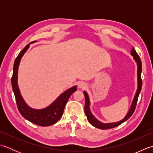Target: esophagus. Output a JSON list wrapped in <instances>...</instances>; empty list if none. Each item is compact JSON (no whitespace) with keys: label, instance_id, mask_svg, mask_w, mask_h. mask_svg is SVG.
I'll use <instances>...</instances> for the list:
<instances>
[{"label":"esophagus","instance_id":"esophagus-1","mask_svg":"<svg viewBox=\"0 0 153 153\" xmlns=\"http://www.w3.org/2000/svg\"><path fill=\"white\" fill-rule=\"evenodd\" d=\"M78 87H79V88L84 89V88H85V87H87V84L85 83H84V82H79V85H78Z\"/></svg>","mask_w":153,"mask_h":153}]
</instances>
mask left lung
<instances>
[{
	"mask_svg": "<svg viewBox=\"0 0 153 153\" xmlns=\"http://www.w3.org/2000/svg\"><path fill=\"white\" fill-rule=\"evenodd\" d=\"M131 54L132 56H134V58L135 60L137 62V79H138V89L137 91V93L135 94V96L134 97V99L133 100L132 105L130 108V110H129V112L128 113V114L126 115L124 118L121 121L118 122H115V123H101L100 122L98 121L95 117L93 116V114L91 112V110L89 109V97L88 95H87V93L85 91L83 92L84 95H85V114L87 116V120H88L89 122L94 127H95L99 129H111L113 128H116V127L120 126V124H122L123 122H124L126 121L127 120H128L130 117L132 116L133 114H134L135 108H136V105H137V100H138V97L139 95V93L141 92V90L142 88V79H141V71H142V64H141V60L140 59V57L137 53V52L135 51L134 49V48L133 47Z\"/></svg>",
	"mask_w": 153,
	"mask_h": 153,
	"instance_id": "8db88e82",
	"label": "left lung"
}]
</instances>
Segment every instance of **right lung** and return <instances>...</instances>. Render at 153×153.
Instances as JSON below:
<instances>
[{"mask_svg": "<svg viewBox=\"0 0 153 153\" xmlns=\"http://www.w3.org/2000/svg\"><path fill=\"white\" fill-rule=\"evenodd\" d=\"M30 45H27L18 56L16 57L13 67V74L11 79L12 87L14 91L18 109L22 116L29 121L40 126H49L54 124L62 116L64 110L70 97L77 90V87L74 86L68 89L58 97L55 101L47 108L42 110H35L29 107L21 96L18 86V70L21 58L26 52Z\"/></svg>", "mask_w": 153, "mask_h": 153, "instance_id": "obj_1", "label": "right lung"}]
</instances>
